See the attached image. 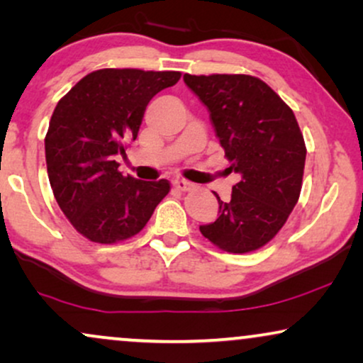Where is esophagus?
Segmentation results:
<instances>
[{
  "mask_svg": "<svg viewBox=\"0 0 363 363\" xmlns=\"http://www.w3.org/2000/svg\"><path fill=\"white\" fill-rule=\"evenodd\" d=\"M173 186L177 188V190H180V191H190L191 188H193V183L191 182H188V180H175L173 182Z\"/></svg>",
  "mask_w": 363,
  "mask_h": 363,
  "instance_id": "esophagus-1",
  "label": "esophagus"
}]
</instances>
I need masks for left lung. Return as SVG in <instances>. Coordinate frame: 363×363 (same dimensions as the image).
<instances>
[{"instance_id": "8db88e82", "label": "left lung", "mask_w": 363, "mask_h": 363, "mask_svg": "<svg viewBox=\"0 0 363 363\" xmlns=\"http://www.w3.org/2000/svg\"><path fill=\"white\" fill-rule=\"evenodd\" d=\"M183 81L200 97L241 180L220 203L201 235L226 252L245 255L267 245L299 200L306 143L294 112L261 79L247 74L191 76Z\"/></svg>"}]
</instances>
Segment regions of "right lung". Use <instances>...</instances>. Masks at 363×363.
<instances>
[{
    "label": "right lung",
    "mask_w": 363,
    "mask_h": 363,
    "mask_svg": "<svg viewBox=\"0 0 363 363\" xmlns=\"http://www.w3.org/2000/svg\"><path fill=\"white\" fill-rule=\"evenodd\" d=\"M177 71L99 69L54 108L44 138L54 198L89 241L113 245L140 233L170 182H142L118 172L116 155L135 140L150 99L175 86Z\"/></svg>",
    "instance_id": "1"
}]
</instances>
